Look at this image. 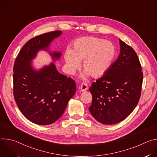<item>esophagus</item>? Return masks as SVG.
Masks as SVG:
<instances>
[{
    "label": "esophagus",
    "mask_w": 157,
    "mask_h": 157,
    "mask_svg": "<svg viewBox=\"0 0 157 157\" xmlns=\"http://www.w3.org/2000/svg\"><path fill=\"white\" fill-rule=\"evenodd\" d=\"M80 89H81V91H86L87 89H88V86H87V83H86V82H82L81 84V86H80Z\"/></svg>",
    "instance_id": "34e87169"
}]
</instances>
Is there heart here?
Segmentation results:
<instances>
[{
    "label": "heart",
    "mask_w": 157,
    "mask_h": 157,
    "mask_svg": "<svg viewBox=\"0 0 157 157\" xmlns=\"http://www.w3.org/2000/svg\"><path fill=\"white\" fill-rule=\"evenodd\" d=\"M116 55L113 43L94 36H85L75 41L71 49L64 55L68 72L73 75L79 68L82 61L84 72L82 78L91 75L98 78L106 73Z\"/></svg>",
    "instance_id": "b5f03b06"
}]
</instances>
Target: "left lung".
Instances as JSON below:
<instances>
[{"label":"left lung","mask_w":157,"mask_h":157,"mask_svg":"<svg viewBox=\"0 0 157 157\" xmlns=\"http://www.w3.org/2000/svg\"><path fill=\"white\" fill-rule=\"evenodd\" d=\"M119 42L118 58L89 87L93 96L89 111L103 124H115L127 118L141 95L143 73L138 56L125 42Z\"/></svg>","instance_id":"obj_1"}]
</instances>
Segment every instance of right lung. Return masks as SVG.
<instances>
[{
    "label": "right lung",
    "mask_w": 157,
    "mask_h": 157,
    "mask_svg": "<svg viewBox=\"0 0 157 157\" xmlns=\"http://www.w3.org/2000/svg\"><path fill=\"white\" fill-rule=\"evenodd\" d=\"M62 32L56 30L29 40L18 54L13 66V96L21 113L38 125L56 122L63 114L68 101L76 93V83L60 74L53 63L39 71L32 66L31 60L40 50H48L51 42ZM53 59L61 53H50Z\"/></svg>",
    "instance_id": "add662e5"
}]
</instances>
